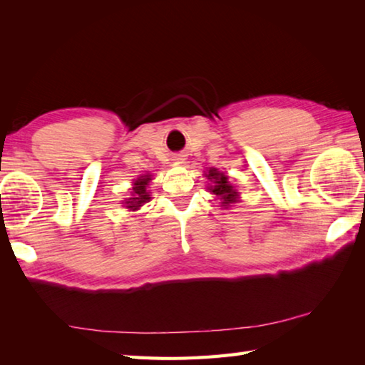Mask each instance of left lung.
Returning a JSON list of instances; mask_svg holds the SVG:
<instances>
[{
	"label": "left lung",
	"mask_w": 365,
	"mask_h": 365,
	"mask_svg": "<svg viewBox=\"0 0 365 365\" xmlns=\"http://www.w3.org/2000/svg\"><path fill=\"white\" fill-rule=\"evenodd\" d=\"M207 177L213 180V187H210L213 195H216L218 197H221L222 205H230L232 202L237 200V192L234 190V187L227 182V177L224 175L222 173H218L216 169H210L208 170Z\"/></svg>",
	"instance_id": "8db88e82"
}]
</instances>
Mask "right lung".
Segmentation results:
<instances>
[{"mask_svg":"<svg viewBox=\"0 0 365 365\" xmlns=\"http://www.w3.org/2000/svg\"><path fill=\"white\" fill-rule=\"evenodd\" d=\"M145 177L144 179L138 178L135 187H133V192H135V197H130L127 200V208H130V210H138L139 207L144 205L145 202H149V192H145V185L149 183L150 180V175H143Z\"/></svg>","mask_w":365,"mask_h":365,"instance_id":"1","label":"right lung"}]
</instances>
